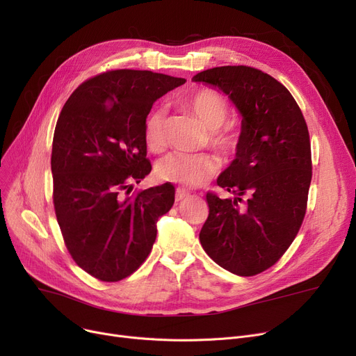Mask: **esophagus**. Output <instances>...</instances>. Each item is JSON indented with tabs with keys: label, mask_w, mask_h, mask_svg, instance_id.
<instances>
[{
	"label": "esophagus",
	"mask_w": 356,
	"mask_h": 356,
	"mask_svg": "<svg viewBox=\"0 0 356 356\" xmlns=\"http://www.w3.org/2000/svg\"><path fill=\"white\" fill-rule=\"evenodd\" d=\"M189 195H191V193H189L188 191L180 189V188H177V189H176V200H177V202H180V200L186 199V197H188Z\"/></svg>",
	"instance_id": "34e87169"
}]
</instances>
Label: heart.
<instances>
[{
    "mask_svg": "<svg viewBox=\"0 0 356 356\" xmlns=\"http://www.w3.org/2000/svg\"><path fill=\"white\" fill-rule=\"evenodd\" d=\"M179 105L208 129L203 143L208 144L219 157L229 160L238 153L244 134L238 125L227 122L229 104L219 90L212 88L193 90ZM144 141L149 152L159 153L164 148L165 122L160 109H154L147 115L144 121ZM216 172L218 163L208 154H168L156 167V176L160 180L180 183L191 188L209 181Z\"/></svg>",
    "mask_w": 356,
    "mask_h": 356,
    "instance_id": "1",
    "label": "heart"
}]
</instances>
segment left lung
Segmentation results:
<instances>
[{
  "label": "left lung",
  "instance_id": "8db88e82",
  "mask_svg": "<svg viewBox=\"0 0 356 356\" xmlns=\"http://www.w3.org/2000/svg\"><path fill=\"white\" fill-rule=\"evenodd\" d=\"M195 82L218 86L242 114V145L218 177L234 199L208 192L200 244L218 266L251 277L273 267L300 229L312 181L307 124L289 89L250 66L203 70Z\"/></svg>",
  "mask_w": 356,
  "mask_h": 356
}]
</instances>
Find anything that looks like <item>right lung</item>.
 Wrapping results in <instances>:
<instances>
[{"mask_svg": "<svg viewBox=\"0 0 356 356\" xmlns=\"http://www.w3.org/2000/svg\"><path fill=\"white\" fill-rule=\"evenodd\" d=\"M186 79L115 69L82 82L66 101L51 147L53 204L65 245L83 271L115 283L152 252L175 186L134 192L149 172L144 121L156 99Z\"/></svg>", "mask_w": 356, "mask_h": 356, "instance_id": "right-lung-1", "label": "right lung"}]
</instances>
